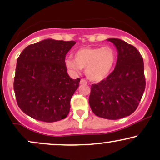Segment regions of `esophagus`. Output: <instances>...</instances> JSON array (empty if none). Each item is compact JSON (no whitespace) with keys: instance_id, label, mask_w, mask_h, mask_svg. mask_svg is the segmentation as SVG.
Instances as JSON below:
<instances>
[{"instance_id":"obj_1","label":"esophagus","mask_w":160,"mask_h":160,"mask_svg":"<svg viewBox=\"0 0 160 160\" xmlns=\"http://www.w3.org/2000/svg\"><path fill=\"white\" fill-rule=\"evenodd\" d=\"M80 84H87V81L85 80V79H81L80 82Z\"/></svg>"}]
</instances>
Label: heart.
Wrapping results in <instances>:
<instances>
[{
  "mask_svg": "<svg viewBox=\"0 0 160 160\" xmlns=\"http://www.w3.org/2000/svg\"><path fill=\"white\" fill-rule=\"evenodd\" d=\"M116 60L117 54L111 47H86L75 52L74 59L68 58L65 63L74 73L86 69V75L89 80L99 82L109 75Z\"/></svg>",
  "mask_w": 160,
  "mask_h": 160,
  "instance_id": "1",
  "label": "heart"
}]
</instances>
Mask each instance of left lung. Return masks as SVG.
I'll return each instance as SVG.
<instances>
[{
  "instance_id": "obj_1",
  "label": "left lung",
  "mask_w": 160,
  "mask_h": 160,
  "mask_svg": "<svg viewBox=\"0 0 160 160\" xmlns=\"http://www.w3.org/2000/svg\"><path fill=\"white\" fill-rule=\"evenodd\" d=\"M108 40L118 52L116 67L107 78L91 86L89 102L98 117L118 120L131 115L138 106L146 86L144 66L134 46L117 38Z\"/></svg>"
}]
</instances>
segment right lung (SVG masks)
<instances>
[{
  "mask_svg": "<svg viewBox=\"0 0 160 160\" xmlns=\"http://www.w3.org/2000/svg\"><path fill=\"white\" fill-rule=\"evenodd\" d=\"M75 43L47 39L21 52L13 87L18 106L25 114L47 122L63 120L68 114L80 79L70 78L65 58Z\"/></svg>",
  "mask_w": 160,
  "mask_h": 160,
  "instance_id": "right-lung-1",
  "label": "right lung"
}]
</instances>
